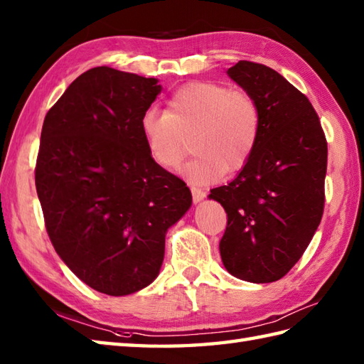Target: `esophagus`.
<instances>
[{
  "instance_id": "obj_1",
  "label": "esophagus",
  "mask_w": 364,
  "mask_h": 364,
  "mask_svg": "<svg viewBox=\"0 0 364 364\" xmlns=\"http://www.w3.org/2000/svg\"><path fill=\"white\" fill-rule=\"evenodd\" d=\"M190 190H191L193 200H195V203H199V200H203L205 198V191L204 190H200L198 187H191Z\"/></svg>"
}]
</instances>
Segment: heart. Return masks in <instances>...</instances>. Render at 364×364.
<instances>
[{"label":"heart","instance_id":"obj_1","mask_svg":"<svg viewBox=\"0 0 364 364\" xmlns=\"http://www.w3.org/2000/svg\"><path fill=\"white\" fill-rule=\"evenodd\" d=\"M262 112L257 100L215 80L181 87L166 112L149 109L141 117V132L149 154L160 166L174 168L195 143L198 156L182 168L190 182L207 183L225 169L235 173L252 156L260 139Z\"/></svg>","mask_w":364,"mask_h":364}]
</instances>
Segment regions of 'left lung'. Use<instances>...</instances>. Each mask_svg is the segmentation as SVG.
Listing matches in <instances>:
<instances>
[{
	"instance_id": "1",
	"label": "left lung",
	"mask_w": 364,
	"mask_h": 364,
	"mask_svg": "<svg viewBox=\"0 0 364 364\" xmlns=\"http://www.w3.org/2000/svg\"><path fill=\"white\" fill-rule=\"evenodd\" d=\"M228 75L257 100L262 131L240 174L208 198L228 213L220 241L224 268L269 284L299 262L321 223L327 141L309 98L276 70L240 60Z\"/></svg>"
}]
</instances>
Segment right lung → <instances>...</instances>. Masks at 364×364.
Wrapping results in <instances>:
<instances>
[{
  "mask_svg": "<svg viewBox=\"0 0 364 364\" xmlns=\"http://www.w3.org/2000/svg\"><path fill=\"white\" fill-rule=\"evenodd\" d=\"M156 77L96 67L48 110L36 188L55 252L96 291L126 296L159 276L168 229L191 191L151 157L141 117Z\"/></svg>",
  "mask_w": 364,
  "mask_h": 364,
  "instance_id": "1",
  "label": "right lung"
}]
</instances>
